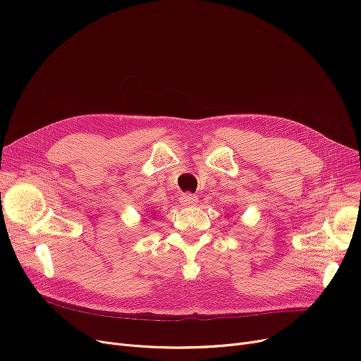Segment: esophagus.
Segmentation results:
<instances>
[{
    "mask_svg": "<svg viewBox=\"0 0 361 361\" xmlns=\"http://www.w3.org/2000/svg\"><path fill=\"white\" fill-rule=\"evenodd\" d=\"M180 202H181L183 204H185V206H192V204H196V203H197V196H195V195H192V193H184V195H181Z\"/></svg>",
    "mask_w": 361,
    "mask_h": 361,
    "instance_id": "34e87169",
    "label": "esophagus"
}]
</instances>
